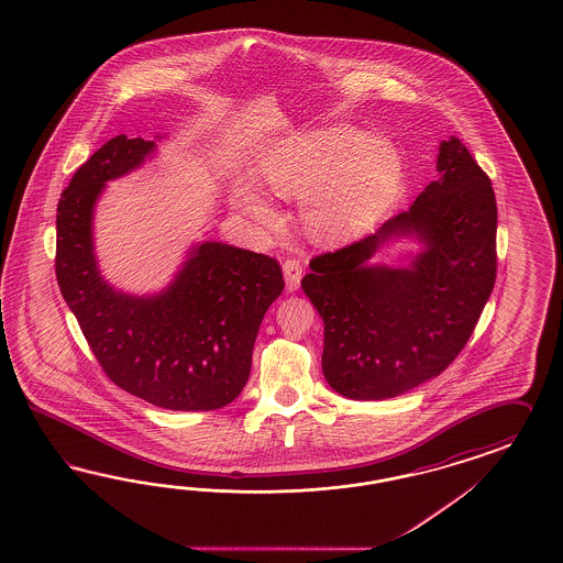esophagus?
Here are the masks:
<instances>
[{"instance_id":"obj_1","label":"esophagus","mask_w":563,"mask_h":563,"mask_svg":"<svg viewBox=\"0 0 563 563\" xmlns=\"http://www.w3.org/2000/svg\"><path fill=\"white\" fill-rule=\"evenodd\" d=\"M283 273H285V283H287V290L299 289V283H301V273H303V266L297 257H287L283 262Z\"/></svg>"}]
</instances>
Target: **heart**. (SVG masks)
Returning a JSON list of instances; mask_svg holds the SVG:
<instances>
[{"label": "heart", "instance_id": "1", "mask_svg": "<svg viewBox=\"0 0 563 563\" xmlns=\"http://www.w3.org/2000/svg\"><path fill=\"white\" fill-rule=\"evenodd\" d=\"M262 186L278 198H303L311 235L334 241L374 222L402 177V158L386 137L349 125H330L278 142L257 163ZM235 202L260 222H273V206L247 186Z\"/></svg>", "mask_w": 563, "mask_h": 563}]
</instances>
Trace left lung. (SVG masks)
Listing matches in <instances>:
<instances>
[{
  "label": "left lung",
  "mask_w": 563,
  "mask_h": 563,
  "mask_svg": "<svg viewBox=\"0 0 563 563\" xmlns=\"http://www.w3.org/2000/svg\"><path fill=\"white\" fill-rule=\"evenodd\" d=\"M440 179L409 210L336 252L311 257L301 287L324 320L322 369L353 400L409 393L459 357L495 285L497 205L459 137L442 142ZM396 236L427 247L409 267L369 265Z\"/></svg>",
  "instance_id": "left-lung-1"
}]
</instances>
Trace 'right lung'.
Returning <instances> with one entry per match:
<instances>
[{
    "label": "right lung",
    "mask_w": 563,
    "mask_h": 563,
    "mask_svg": "<svg viewBox=\"0 0 563 563\" xmlns=\"http://www.w3.org/2000/svg\"><path fill=\"white\" fill-rule=\"evenodd\" d=\"M154 148L121 134L74 173L57 205V285L121 390L161 409H221L250 377L262 318L285 289L283 271L274 257L205 241L158 295L136 297L104 283L92 245L97 198Z\"/></svg>",
    "instance_id": "add662e5"
}]
</instances>
